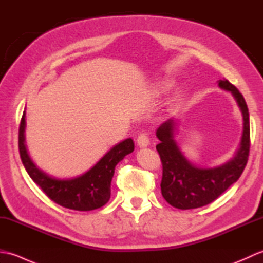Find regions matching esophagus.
<instances>
[{
    "instance_id": "1",
    "label": "esophagus",
    "mask_w": 263,
    "mask_h": 263,
    "mask_svg": "<svg viewBox=\"0 0 263 263\" xmlns=\"http://www.w3.org/2000/svg\"><path fill=\"white\" fill-rule=\"evenodd\" d=\"M137 143L142 148L149 146V143H150L149 136L147 135V133H140V135H139L137 138Z\"/></svg>"
}]
</instances>
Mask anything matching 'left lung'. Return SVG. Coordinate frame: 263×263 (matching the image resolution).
<instances>
[{"mask_svg":"<svg viewBox=\"0 0 263 263\" xmlns=\"http://www.w3.org/2000/svg\"><path fill=\"white\" fill-rule=\"evenodd\" d=\"M218 85L233 93L243 114L242 141L234 158L214 168H199L190 163L178 149L173 136L174 121H166L156 132L160 140L156 149L163 165L161 194L167 202L177 209H195L211 203L238 180L248 163L250 119L247 102L238 89L227 79L219 80Z\"/></svg>","mask_w":263,"mask_h":263,"instance_id":"8db88e82","label":"left lung"}]
</instances>
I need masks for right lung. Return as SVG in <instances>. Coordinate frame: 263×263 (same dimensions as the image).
<instances>
[{
  "mask_svg": "<svg viewBox=\"0 0 263 263\" xmlns=\"http://www.w3.org/2000/svg\"><path fill=\"white\" fill-rule=\"evenodd\" d=\"M25 111L19 126V153L31 180L43 190L55 203L64 208L90 211L98 209L108 202L110 198V182L114 175L115 166L126 155L135 150L131 138L117 143L111 148L92 168L85 174L70 180H58L38 170L32 163L25 146Z\"/></svg>",
  "mask_w": 263,
  "mask_h": 263,
  "instance_id": "1",
  "label": "right lung"
}]
</instances>
